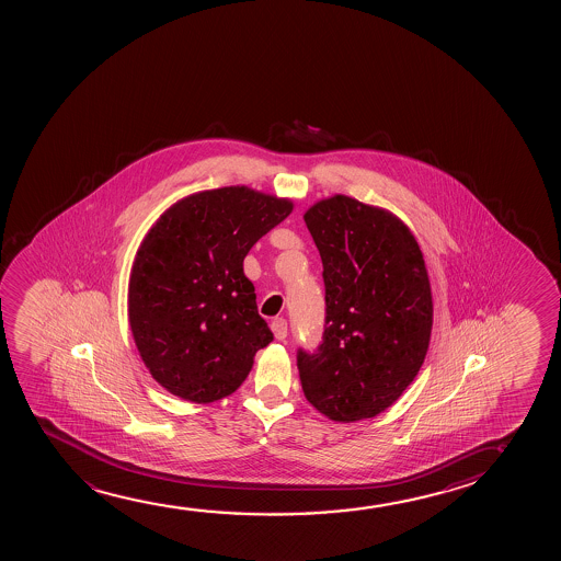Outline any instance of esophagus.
Segmentation results:
<instances>
[{"label": "esophagus", "instance_id": "esophagus-1", "mask_svg": "<svg viewBox=\"0 0 561 561\" xmlns=\"http://www.w3.org/2000/svg\"><path fill=\"white\" fill-rule=\"evenodd\" d=\"M270 328L274 331V337L277 341H284L287 337V322H285L284 318H276Z\"/></svg>", "mask_w": 561, "mask_h": 561}]
</instances>
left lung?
<instances>
[{
  "label": "left lung",
  "mask_w": 561,
  "mask_h": 561,
  "mask_svg": "<svg viewBox=\"0 0 561 561\" xmlns=\"http://www.w3.org/2000/svg\"><path fill=\"white\" fill-rule=\"evenodd\" d=\"M323 264L325 325L316 353L299 348L308 402L333 422L391 407L430 348L433 299L412 231L385 208L335 195L305 213Z\"/></svg>",
  "instance_id": "1"
}]
</instances>
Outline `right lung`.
Returning a JSON list of instances; mask_svg holds the SVG:
<instances>
[{"label":"right lung","instance_id":"add662e5","mask_svg":"<svg viewBox=\"0 0 561 561\" xmlns=\"http://www.w3.org/2000/svg\"><path fill=\"white\" fill-rule=\"evenodd\" d=\"M293 203L245 185L193 193L147 231L128 284V320L154 381L207 404L245 381L274 339L243 272L251 247Z\"/></svg>","mask_w":561,"mask_h":561}]
</instances>
